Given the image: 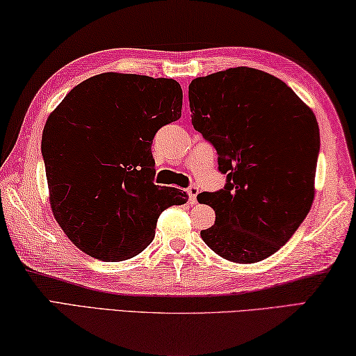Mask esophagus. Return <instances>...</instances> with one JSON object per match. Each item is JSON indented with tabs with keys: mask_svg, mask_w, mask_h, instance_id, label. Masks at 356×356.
Here are the masks:
<instances>
[{
	"mask_svg": "<svg viewBox=\"0 0 356 356\" xmlns=\"http://www.w3.org/2000/svg\"><path fill=\"white\" fill-rule=\"evenodd\" d=\"M188 194H189V202L192 204L197 203V195H198V188H197V186H191V188L188 189Z\"/></svg>",
	"mask_w": 356,
	"mask_h": 356,
	"instance_id": "obj_1",
	"label": "esophagus"
}]
</instances>
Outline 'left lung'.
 Here are the masks:
<instances>
[{
	"instance_id": "obj_1",
	"label": "left lung",
	"mask_w": 356,
	"mask_h": 356,
	"mask_svg": "<svg viewBox=\"0 0 356 356\" xmlns=\"http://www.w3.org/2000/svg\"><path fill=\"white\" fill-rule=\"evenodd\" d=\"M192 124L213 143L225 188L197 200L216 211L200 233L211 250L239 264L280 250L314 200L319 124L291 87L272 74L236 67L189 84Z\"/></svg>"
}]
</instances>
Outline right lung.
<instances>
[{
  "mask_svg": "<svg viewBox=\"0 0 356 356\" xmlns=\"http://www.w3.org/2000/svg\"><path fill=\"white\" fill-rule=\"evenodd\" d=\"M175 79L102 73L67 93L42 134L49 203L81 252L124 261L152 244L162 211L186 192L153 183V137L181 117Z\"/></svg>",
  "mask_w": 356,
  "mask_h": 356,
  "instance_id": "right-lung-1",
  "label": "right lung"
}]
</instances>
